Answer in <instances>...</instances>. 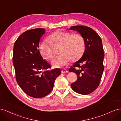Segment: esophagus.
Instances as JSON below:
<instances>
[{
  "label": "esophagus",
  "instance_id": "34e87169",
  "mask_svg": "<svg viewBox=\"0 0 121 121\" xmlns=\"http://www.w3.org/2000/svg\"><path fill=\"white\" fill-rule=\"evenodd\" d=\"M68 72V71L66 69H63L62 70V73H67Z\"/></svg>",
  "mask_w": 121,
  "mask_h": 121
}]
</instances>
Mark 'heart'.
I'll list each match as a JSON object with an SVG mask.
<instances>
[{
  "mask_svg": "<svg viewBox=\"0 0 121 121\" xmlns=\"http://www.w3.org/2000/svg\"><path fill=\"white\" fill-rule=\"evenodd\" d=\"M49 40L54 47L60 46L59 56L52 61L55 67L67 65L72 60L75 61L83 55L85 42L84 37L80 33H72L70 32L58 30L52 33ZM52 44L46 40L41 42L39 50L41 54L48 60H52L54 56V52Z\"/></svg>",
  "mask_w": 121,
  "mask_h": 121,
  "instance_id": "1",
  "label": "heart"
}]
</instances>
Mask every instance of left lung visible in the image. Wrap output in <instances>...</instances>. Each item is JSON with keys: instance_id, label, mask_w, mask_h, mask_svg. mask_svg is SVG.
Masks as SVG:
<instances>
[{"instance_id": "obj_1", "label": "left lung", "mask_w": 121, "mask_h": 121, "mask_svg": "<svg viewBox=\"0 0 121 121\" xmlns=\"http://www.w3.org/2000/svg\"><path fill=\"white\" fill-rule=\"evenodd\" d=\"M70 29L77 30L84 37L85 42L82 56L69 69V71L74 72L78 77L71 87L79 94H89L98 87L104 70V53L102 40L90 27L78 25L72 26Z\"/></svg>"}]
</instances>
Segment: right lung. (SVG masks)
<instances>
[{"instance_id":"1","label":"right lung","mask_w":121,"mask_h":121,"mask_svg":"<svg viewBox=\"0 0 121 121\" xmlns=\"http://www.w3.org/2000/svg\"><path fill=\"white\" fill-rule=\"evenodd\" d=\"M45 31L43 28L27 30L13 46V62L16 81L26 94L35 98L49 94L55 80L61 73L59 69L48 70L51 65L40 54L39 40Z\"/></svg>"}]
</instances>
